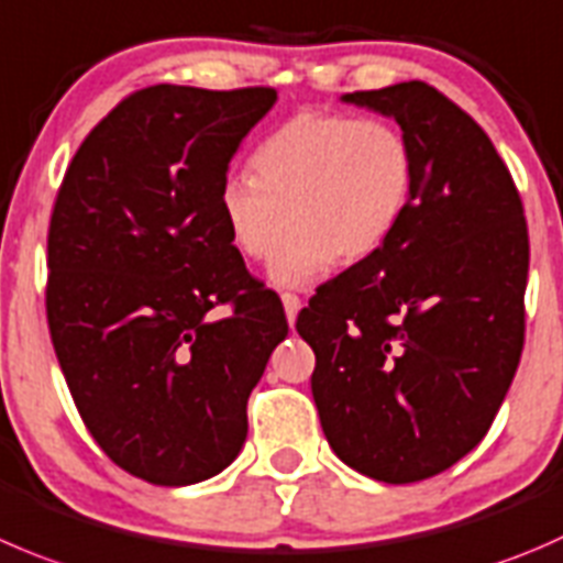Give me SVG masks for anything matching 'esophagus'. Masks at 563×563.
I'll return each mask as SVG.
<instances>
[{
  "mask_svg": "<svg viewBox=\"0 0 563 563\" xmlns=\"http://www.w3.org/2000/svg\"><path fill=\"white\" fill-rule=\"evenodd\" d=\"M283 308H286V319H288V324H294V321H297V313H299V308H302V299L297 297V294H283Z\"/></svg>",
  "mask_w": 563,
  "mask_h": 563,
  "instance_id": "34e87169",
  "label": "esophagus"
}]
</instances>
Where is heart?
<instances>
[{"instance_id": "obj_1", "label": "heart", "mask_w": 563, "mask_h": 563, "mask_svg": "<svg viewBox=\"0 0 563 563\" xmlns=\"http://www.w3.org/2000/svg\"><path fill=\"white\" fill-rule=\"evenodd\" d=\"M258 178H222L217 209L233 247L269 264L277 288H305L335 261L368 258L396 231L415 192V151L390 120L299 112L253 156Z\"/></svg>"}]
</instances>
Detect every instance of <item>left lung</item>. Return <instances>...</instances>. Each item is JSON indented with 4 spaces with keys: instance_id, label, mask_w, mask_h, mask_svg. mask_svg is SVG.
Masks as SVG:
<instances>
[{
    "instance_id": "obj_1",
    "label": "left lung",
    "mask_w": 563,
    "mask_h": 563,
    "mask_svg": "<svg viewBox=\"0 0 563 563\" xmlns=\"http://www.w3.org/2000/svg\"><path fill=\"white\" fill-rule=\"evenodd\" d=\"M393 118L415 192L368 258L299 313L327 443L352 471L412 484L449 471L493 427L526 338L528 228L489 136L427 81L346 92Z\"/></svg>"
}]
</instances>
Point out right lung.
<instances>
[{
	"label": "right lung",
	"mask_w": 563,
	"mask_h": 563,
	"mask_svg": "<svg viewBox=\"0 0 563 563\" xmlns=\"http://www.w3.org/2000/svg\"><path fill=\"white\" fill-rule=\"evenodd\" d=\"M272 87L154 85L76 151L48 225L46 316L76 409L131 476L187 487L247 440V398L288 321L217 209ZM231 303L232 316L210 310Z\"/></svg>",
	"instance_id": "add662e5"
}]
</instances>
